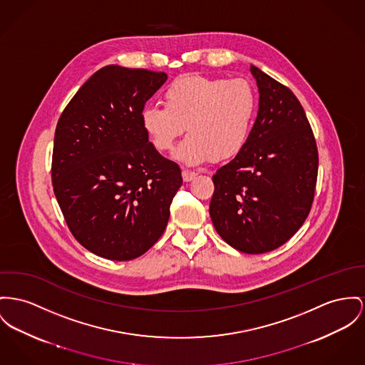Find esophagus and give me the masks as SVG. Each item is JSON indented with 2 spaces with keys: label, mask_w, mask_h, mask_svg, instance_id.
<instances>
[{
  "label": "esophagus",
  "mask_w": 365,
  "mask_h": 365,
  "mask_svg": "<svg viewBox=\"0 0 365 365\" xmlns=\"http://www.w3.org/2000/svg\"><path fill=\"white\" fill-rule=\"evenodd\" d=\"M195 177H196L195 171L187 170V169L182 170V180L184 181H191V180H194Z\"/></svg>",
  "instance_id": "esophagus-1"
}]
</instances>
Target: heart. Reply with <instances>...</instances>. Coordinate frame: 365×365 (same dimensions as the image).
<instances>
[{"label":"heart","mask_w":365,"mask_h":365,"mask_svg":"<svg viewBox=\"0 0 365 365\" xmlns=\"http://www.w3.org/2000/svg\"><path fill=\"white\" fill-rule=\"evenodd\" d=\"M257 113V96L243 78L187 76L165 93V105H149L141 125L158 152H170L185 128L191 133L177 149V159L199 165L215 156L225 160L247 144Z\"/></svg>","instance_id":"heart-1"}]
</instances>
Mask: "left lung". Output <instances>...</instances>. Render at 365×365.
<instances>
[{
    "instance_id": "obj_1",
    "label": "left lung",
    "mask_w": 365,
    "mask_h": 365,
    "mask_svg": "<svg viewBox=\"0 0 365 365\" xmlns=\"http://www.w3.org/2000/svg\"><path fill=\"white\" fill-rule=\"evenodd\" d=\"M260 99L242 150L213 175L210 217L234 249L259 255L289 241L316 192L318 150L304 109L291 90L252 66Z\"/></svg>"
}]
</instances>
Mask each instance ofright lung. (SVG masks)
Listing matches in <instances>:
<instances>
[{
  "label": "right lung",
  "mask_w": 365,
  "mask_h": 365,
  "mask_svg": "<svg viewBox=\"0 0 365 365\" xmlns=\"http://www.w3.org/2000/svg\"><path fill=\"white\" fill-rule=\"evenodd\" d=\"M166 78L165 72L105 66L56 124L53 194L74 238L101 257L144 255L166 230L182 185L180 168L149 144L141 125L146 101Z\"/></svg>",
  "instance_id": "add662e5"
}]
</instances>
